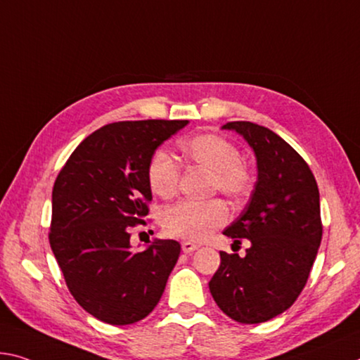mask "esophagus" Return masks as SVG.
Segmentation results:
<instances>
[{
	"label": "esophagus",
	"instance_id": "34e87169",
	"mask_svg": "<svg viewBox=\"0 0 360 360\" xmlns=\"http://www.w3.org/2000/svg\"><path fill=\"white\" fill-rule=\"evenodd\" d=\"M198 248L197 243H192V242H182V252L184 253H192L195 252V250Z\"/></svg>",
	"mask_w": 360,
	"mask_h": 360
}]
</instances>
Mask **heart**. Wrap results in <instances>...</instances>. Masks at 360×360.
<instances>
[{"instance_id": "heart-1", "label": "heart", "mask_w": 360, "mask_h": 360, "mask_svg": "<svg viewBox=\"0 0 360 360\" xmlns=\"http://www.w3.org/2000/svg\"><path fill=\"white\" fill-rule=\"evenodd\" d=\"M181 149L193 163L213 173V187L238 200L253 187V174L240 163V150L219 134L203 133L181 142ZM147 181L158 197H173L179 186V167L168 150L152 153L147 165ZM229 219V210L221 200L195 203L182 200L163 211L162 222L169 236L189 242H202Z\"/></svg>"}]
</instances>
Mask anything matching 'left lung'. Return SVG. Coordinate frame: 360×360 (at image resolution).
<instances>
[{"label": "left lung", "instance_id": "left-lung-1", "mask_svg": "<svg viewBox=\"0 0 360 360\" xmlns=\"http://www.w3.org/2000/svg\"><path fill=\"white\" fill-rule=\"evenodd\" d=\"M256 158L255 189L224 236L247 255L221 252L210 292L219 309L240 323H261L287 311L309 277L322 240L321 198L312 171L274 131L250 122H231Z\"/></svg>", "mask_w": 360, "mask_h": 360}]
</instances>
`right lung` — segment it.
Masks as SVG:
<instances>
[{
    "label": "right lung",
    "mask_w": 360,
    "mask_h": 360,
    "mask_svg": "<svg viewBox=\"0 0 360 360\" xmlns=\"http://www.w3.org/2000/svg\"><path fill=\"white\" fill-rule=\"evenodd\" d=\"M187 120L110 123L79 144L54 182L49 243L77 303L99 321L129 325L149 316L179 258L176 240L134 252L129 227L144 222L152 153Z\"/></svg>",
    "instance_id": "right-lung-1"
}]
</instances>
